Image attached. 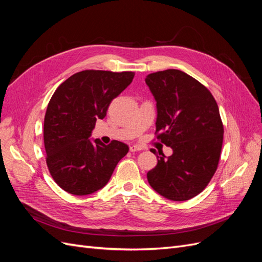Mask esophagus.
Wrapping results in <instances>:
<instances>
[{"instance_id":"1","label":"esophagus","mask_w":262,"mask_h":262,"mask_svg":"<svg viewBox=\"0 0 262 262\" xmlns=\"http://www.w3.org/2000/svg\"><path fill=\"white\" fill-rule=\"evenodd\" d=\"M144 149V147H142L141 145H131L130 146V152H138V150Z\"/></svg>"}]
</instances>
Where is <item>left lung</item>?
Here are the masks:
<instances>
[{"instance_id":"1","label":"left lung","mask_w":262,"mask_h":262,"mask_svg":"<svg viewBox=\"0 0 262 262\" xmlns=\"http://www.w3.org/2000/svg\"><path fill=\"white\" fill-rule=\"evenodd\" d=\"M145 82L156 100V140L172 148L168 157L157 155L148 184L169 200H189L203 191L219 166L224 126L216 100L180 70L150 73Z\"/></svg>"}]
</instances>
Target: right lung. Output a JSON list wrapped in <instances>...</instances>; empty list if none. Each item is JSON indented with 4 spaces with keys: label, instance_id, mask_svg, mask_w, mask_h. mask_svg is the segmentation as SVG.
Masks as SVG:
<instances>
[{
    "label": "right lung",
    "instance_id": "right-lung-1",
    "mask_svg": "<svg viewBox=\"0 0 262 262\" xmlns=\"http://www.w3.org/2000/svg\"><path fill=\"white\" fill-rule=\"evenodd\" d=\"M134 72L84 70L70 76L53 93L45 115L46 163L64 191L91 194L112 177L118 162L129 152L119 141L105 145L92 142L97 119H104L117 96L128 87Z\"/></svg>",
    "mask_w": 262,
    "mask_h": 262
}]
</instances>
